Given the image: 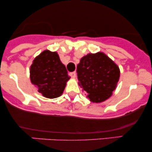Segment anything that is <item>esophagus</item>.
<instances>
[{
  "instance_id": "1",
  "label": "esophagus",
  "mask_w": 152,
  "mask_h": 152,
  "mask_svg": "<svg viewBox=\"0 0 152 152\" xmlns=\"http://www.w3.org/2000/svg\"><path fill=\"white\" fill-rule=\"evenodd\" d=\"M76 72H71V73H69V76H71V78H74L75 77H76Z\"/></svg>"
}]
</instances>
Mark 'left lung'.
<instances>
[{"label":"left lung","instance_id":"8db88e82","mask_svg":"<svg viewBox=\"0 0 152 152\" xmlns=\"http://www.w3.org/2000/svg\"><path fill=\"white\" fill-rule=\"evenodd\" d=\"M78 84L91 102L100 103L109 99L119 79L118 66L102 52L88 53L77 66Z\"/></svg>","mask_w":152,"mask_h":152}]
</instances>
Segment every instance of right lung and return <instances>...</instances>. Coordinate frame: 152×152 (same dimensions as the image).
Wrapping results in <instances>:
<instances>
[{"label": "right lung", "mask_w": 152, "mask_h": 152, "mask_svg": "<svg viewBox=\"0 0 152 152\" xmlns=\"http://www.w3.org/2000/svg\"><path fill=\"white\" fill-rule=\"evenodd\" d=\"M31 81L44 97L54 99L64 92L70 79L58 53L46 50L36 57L30 68Z\"/></svg>", "instance_id": "obj_1"}]
</instances>
